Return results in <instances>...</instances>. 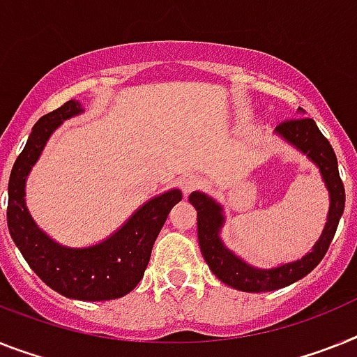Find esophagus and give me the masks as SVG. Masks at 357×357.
Masks as SVG:
<instances>
[{"instance_id": "34e87169", "label": "esophagus", "mask_w": 357, "mask_h": 357, "mask_svg": "<svg viewBox=\"0 0 357 357\" xmlns=\"http://www.w3.org/2000/svg\"><path fill=\"white\" fill-rule=\"evenodd\" d=\"M203 179L199 178V176H196V174H190V176H185L183 179H181V190H183L185 194H190L192 190H196V188L202 187Z\"/></svg>"}]
</instances>
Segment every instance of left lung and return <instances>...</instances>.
Returning a JSON list of instances; mask_svg holds the SVG:
<instances>
[{"label": "left lung", "instance_id": "left-lung-1", "mask_svg": "<svg viewBox=\"0 0 357 357\" xmlns=\"http://www.w3.org/2000/svg\"><path fill=\"white\" fill-rule=\"evenodd\" d=\"M275 132L285 137L289 143L298 146L299 151L307 154L319 167L326 188L331 192L328 221H326L319 241L314 245L312 252H308L298 261L287 263L278 268L257 271L254 266L241 261L221 243L220 236H218L221 225H223L221 206L202 192H192L188 196V202L192 203L197 211V239H199V248H202L206 265L211 266V271L223 283L243 290V292H271V290L283 289V287L292 285L294 281L305 278L308 272H312L331 247V241L336 234L337 223H340V218L345 208V187H343L340 170H337L336 152L328 139L323 136L321 130L317 128L316 121L312 118H305V116L290 118L280 123Z\"/></svg>", "mask_w": 357, "mask_h": 357}]
</instances>
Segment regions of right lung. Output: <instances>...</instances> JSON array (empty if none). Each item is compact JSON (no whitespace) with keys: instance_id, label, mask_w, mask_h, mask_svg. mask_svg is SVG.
<instances>
[{"instance_id":"1","label":"right lung","mask_w":357,"mask_h":357,"mask_svg":"<svg viewBox=\"0 0 357 357\" xmlns=\"http://www.w3.org/2000/svg\"><path fill=\"white\" fill-rule=\"evenodd\" d=\"M82 112L70 100L38 119L8 179L7 223L14 243L40 280L65 298L107 301L128 294L142 281L152 247L170 208L181 202L178 188L154 197L107 241L89 248H67L43 234L25 206V179L45 143L63 119Z\"/></svg>"}]
</instances>
